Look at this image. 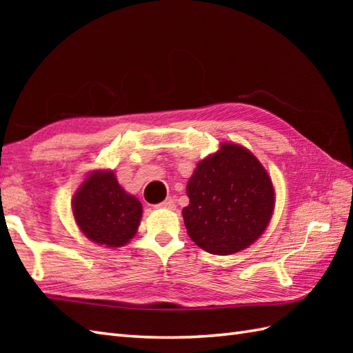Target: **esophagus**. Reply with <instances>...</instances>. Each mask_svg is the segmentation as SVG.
<instances>
[{"label": "esophagus", "instance_id": "1", "mask_svg": "<svg viewBox=\"0 0 353 353\" xmlns=\"http://www.w3.org/2000/svg\"><path fill=\"white\" fill-rule=\"evenodd\" d=\"M157 208H165V209H174L176 208V201H174V199H171V197H168V199H165L162 203H159L157 205Z\"/></svg>", "mask_w": 353, "mask_h": 353}]
</instances>
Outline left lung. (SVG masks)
I'll return each instance as SVG.
<instances>
[{"label": "left lung", "instance_id": "1", "mask_svg": "<svg viewBox=\"0 0 353 353\" xmlns=\"http://www.w3.org/2000/svg\"><path fill=\"white\" fill-rule=\"evenodd\" d=\"M186 194L190 205L182 214L188 235L212 254L247 249L264 234L274 209L268 172L252 152L232 142L197 163Z\"/></svg>", "mask_w": 353, "mask_h": 353}]
</instances>
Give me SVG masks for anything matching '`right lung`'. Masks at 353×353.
Masks as SVG:
<instances>
[{
	"label": "right lung",
	"instance_id": "obj_1",
	"mask_svg": "<svg viewBox=\"0 0 353 353\" xmlns=\"http://www.w3.org/2000/svg\"><path fill=\"white\" fill-rule=\"evenodd\" d=\"M72 214L86 238L115 249L137 235L142 205L121 188L114 171L95 170L74 194Z\"/></svg>",
	"mask_w": 353,
	"mask_h": 353
}]
</instances>
